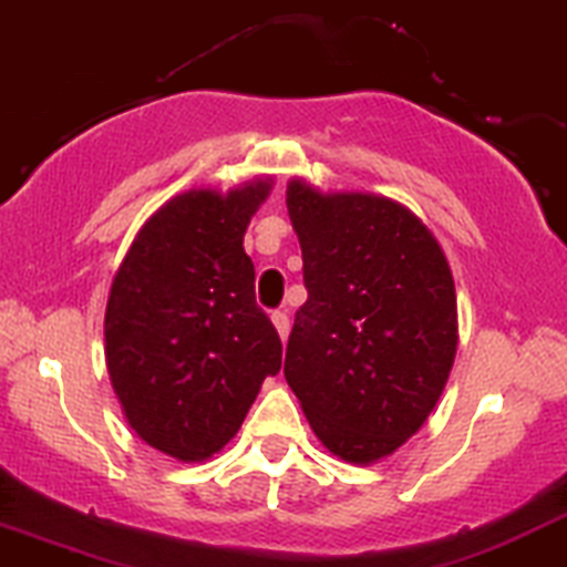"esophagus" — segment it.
<instances>
[{"label":"esophagus","instance_id":"obj_1","mask_svg":"<svg viewBox=\"0 0 567 567\" xmlns=\"http://www.w3.org/2000/svg\"><path fill=\"white\" fill-rule=\"evenodd\" d=\"M271 322H274V328H277L279 339H282V341L288 339V333H290V315L279 309V312L271 315Z\"/></svg>","mask_w":567,"mask_h":567}]
</instances>
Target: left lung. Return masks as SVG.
Instances as JSON below:
<instances>
[{
  "label": "left lung",
  "instance_id": "obj_1",
  "mask_svg": "<svg viewBox=\"0 0 567 567\" xmlns=\"http://www.w3.org/2000/svg\"><path fill=\"white\" fill-rule=\"evenodd\" d=\"M309 298L285 379L331 455L369 465L425 425L457 352V296L431 228L379 193L288 183Z\"/></svg>",
  "mask_w": 567,
  "mask_h": 567
}]
</instances>
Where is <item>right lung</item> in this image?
<instances>
[{"label": "right lung", "instance_id": "obj_1", "mask_svg": "<svg viewBox=\"0 0 567 567\" xmlns=\"http://www.w3.org/2000/svg\"><path fill=\"white\" fill-rule=\"evenodd\" d=\"M274 179L190 188L147 217L112 279L107 374L132 431L179 463H202L239 433L282 341L255 303L245 252Z\"/></svg>", "mask_w": 567, "mask_h": 567}]
</instances>
